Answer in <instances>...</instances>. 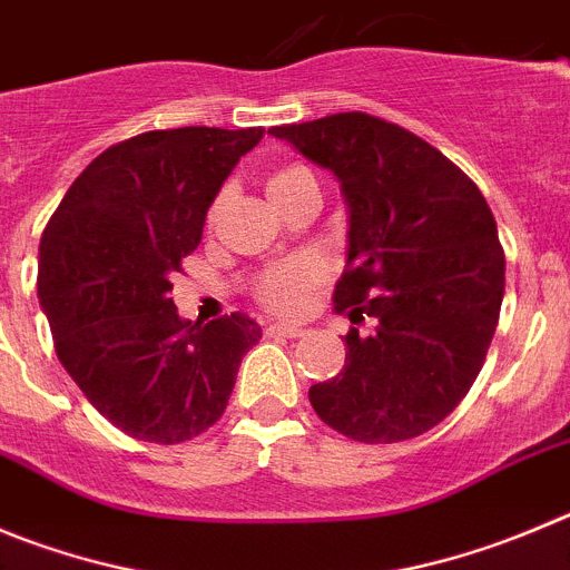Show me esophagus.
Instances as JSON below:
<instances>
[{"label":"esophagus","mask_w":570,"mask_h":570,"mask_svg":"<svg viewBox=\"0 0 570 570\" xmlns=\"http://www.w3.org/2000/svg\"><path fill=\"white\" fill-rule=\"evenodd\" d=\"M267 334H275V337H303V334H306V328L292 326V323H269Z\"/></svg>","instance_id":"obj_1"}]
</instances>
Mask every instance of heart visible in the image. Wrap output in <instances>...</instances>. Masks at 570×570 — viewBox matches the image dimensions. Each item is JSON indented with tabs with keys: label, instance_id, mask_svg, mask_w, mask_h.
I'll use <instances>...</instances> for the list:
<instances>
[{
	"label": "heart",
	"instance_id": "heart-1",
	"mask_svg": "<svg viewBox=\"0 0 570 570\" xmlns=\"http://www.w3.org/2000/svg\"><path fill=\"white\" fill-rule=\"evenodd\" d=\"M312 174L301 165H286V168H278L273 177L267 179V194L269 199L273 196H281L284 190H289L292 185H297L301 179H309ZM323 267L317 261L306 258V261H295L289 267L273 269L267 278L261 281L258 286V297L264 306L275 312H297L306 303V297L323 284Z\"/></svg>",
	"mask_w": 570,
	"mask_h": 570
}]
</instances>
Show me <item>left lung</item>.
Masks as SVG:
<instances>
[{
	"mask_svg": "<svg viewBox=\"0 0 570 570\" xmlns=\"http://www.w3.org/2000/svg\"><path fill=\"white\" fill-rule=\"evenodd\" d=\"M337 177L348 258L334 309L374 321L345 334V365L309 387L317 416L345 439H416L459 407L501 317L507 258L478 185L439 148L365 111L275 126Z\"/></svg>",
	"mask_w": 570,
	"mask_h": 570,
	"instance_id": "8db88e82",
	"label": "left lung"
}]
</instances>
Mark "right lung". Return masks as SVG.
Listing matches in <instances>:
<instances>
[{"instance_id": "1", "label": "right lung", "mask_w": 570, "mask_h": 570, "mask_svg": "<svg viewBox=\"0 0 570 570\" xmlns=\"http://www.w3.org/2000/svg\"><path fill=\"white\" fill-rule=\"evenodd\" d=\"M253 129L146 131L69 185L39 244V303L83 396L131 439L179 444L222 419L261 326L242 312L177 315L171 278Z\"/></svg>"}]
</instances>
